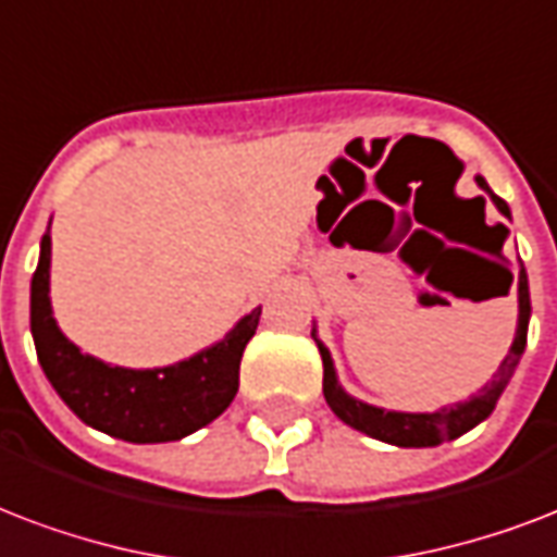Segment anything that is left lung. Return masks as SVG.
<instances>
[{
    "mask_svg": "<svg viewBox=\"0 0 557 557\" xmlns=\"http://www.w3.org/2000/svg\"><path fill=\"white\" fill-rule=\"evenodd\" d=\"M476 186L482 193L494 201V207L503 212L505 219H511L508 203L487 186L482 175H476ZM508 286L515 274L505 271ZM529 321H532V297H529V274H525L523 262H520V274H517V330L515 342L508 347V354L499 362L496 373L491 380L479 388L476 394H470L467 400H458L453 406H441L435 411H397V409H382L373 403H364L359 397L347 392L345 385L338 382L335 373V362L330 356V347L318 338V326L312 324V338H315L318 354L324 362V400L326 406L335 411V418L345 420L347 426L356 432H362L368 438H376L382 444H392V447H438L441 441H453L458 435H465L473 426H479L482 420L491 418V411L496 409V400L503 397L508 388V382L515 376L520 356L525 350V335H529Z\"/></svg>",
    "mask_w": 557,
    "mask_h": 557,
    "instance_id": "8db88e82",
    "label": "left lung"
}]
</instances>
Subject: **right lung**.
<instances>
[{
    "mask_svg": "<svg viewBox=\"0 0 557 557\" xmlns=\"http://www.w3.org/2000/svg\"><path fill=\"white\" fill-rule=\"evenodd\" d=\"M52 224V222H49ZM52 236L40 239V260L32 277V335L37 359L66 406L87 426L131 444H165L212 423L239 392V362L262 307L250 309L198 354L163 368H122L81 354L54 321L49 297Z\"/></svg>",
    "mask_w": 557,
    "mask_h": 557,
    "instance_id": "1",
    "label": "right lung"
}]
</instances>
